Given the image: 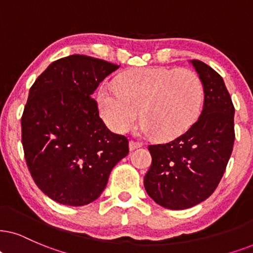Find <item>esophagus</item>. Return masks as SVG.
I'll return each mask as SVG.
<instances>
[{
  "label": "esophagus",
  "mask_w": 253,
  "mask_h": 253,
  "mask_svg": "<svg viewBox=\"0 0 253 253\" xmlns=\"http://www.w3.org/2000/svg\"><path fill=\"white\" fill-rule=\"evenodd\" d=\"M141 142L139 141H134V140H130L129 141V150H134V149H137L141 147Z\"/></svg>",
  "instance_id": "34e87169"
}]
</instances>
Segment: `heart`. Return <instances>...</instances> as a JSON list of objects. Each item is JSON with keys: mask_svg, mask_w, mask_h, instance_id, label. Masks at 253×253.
<instances>
[{"mask_svg": "<svg viewBox=\"0 0 253 253\" xmlns=\"http://www.w3.org/2000/svg\"><path fill=\"white\" fill-rule=\"evenodd\" d=\"M202 103V82L189 69H135L116 85L104 83L98 91L99 112L108 128L126 132L135 124L140 110L141 132L164 140L189 128Z\"/></svg>", "mask_w": 253, "mask_h": 253, "instance_id": "heart-1", "label": "heart"}]
</instances>
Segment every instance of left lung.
Instances as JSON below:
<instances>
[{"label":"left lung","mask_w":253,"mask_h":253,"mask_svg":"<svg viewBox=\"0 0 253 253\" xmlns=\"http://www.w3.org/2000/svg\"><path fill=\"white\" fill-rule=\"evenodd\" d=\"M191 64L203 84L202 112L180 136L148 146L152 165L143 178L147 194L171 210L196 206L215 191L235 142V107L223 78L201 60Z\"/></svg>","instance_id":"obj_1"}]
</instances>
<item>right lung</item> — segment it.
Instances as JSON below:
<instances>
[{"instance_id": "1", "label": "right lung", "mask_w": 253, "mask_h": 253, "mask_svg": "<svg viewBox=\"0 0 253 253\" xmlns=\"http://www.w3.org/2000/svg\"><path fill=\"white\" fill-rule=\"evenodd\" d=\"M118 69L89 56L64 57L29 91L21 118L24 158L37 187L60 204L97 200L112 169L129 153L127 137L107 128L91 97Z\"/></svg>"}]
</instances>
